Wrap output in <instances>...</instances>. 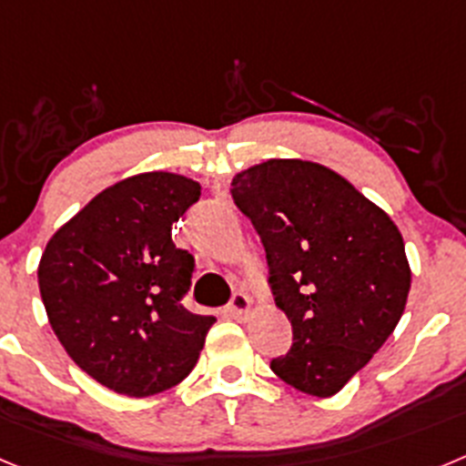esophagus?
<instances>
[{"label": "esophagus", "mask_w": 466, "mask_h": 466, "mask_svg": "<svg viewBox=\"0 0 466 466\" xmlns=\"http://www.w3.org/2000/svg\"><path fill=\"white\" fill-rule=\"evenodd\" d=\"M228 312L230 317H236V319H245L247 312H249V296L245 291H233L228 303Z\"/></svg>", "instance_id": "esophagus-1"}]
</instances>
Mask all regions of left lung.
Masks as SVG:
<instances>
[{"mask_svg": "<svg viewBox=\"0 0 466 466\" xmlns=\"http://www.w3.org/2000/svg\"><path fill=\"white\" fill-rule=\"evenodd\" d=\"M261 238L268 287L294 343L270 369L312 397H331L399 324L410 289L394 221L348 179L308 160H268L230 182Z\"/></svg>", "mask_w": 466, "mask_h": 466, "instance_id": "8db88e82", "label": "left lung"}]
</instances>
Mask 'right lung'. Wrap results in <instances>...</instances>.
<instances>
[{"label": "right lung", "instance_id": "right-lung-1", "mask_svg": "<svg viewBox=\"0 0 466 466\" xmlns=\"http://www.w3.org/2000/svg\"><path fill=\"white\" fill-rule=\"evenodd\" d=\"M200 187L172 172L114 184L48 240L39 291L57 340L90 378L127 397L191 373L214 317L182 306L193 257L172 242Z\"/></svg>", "mask_w": 466, "mask_h": 466}]
</instances>
